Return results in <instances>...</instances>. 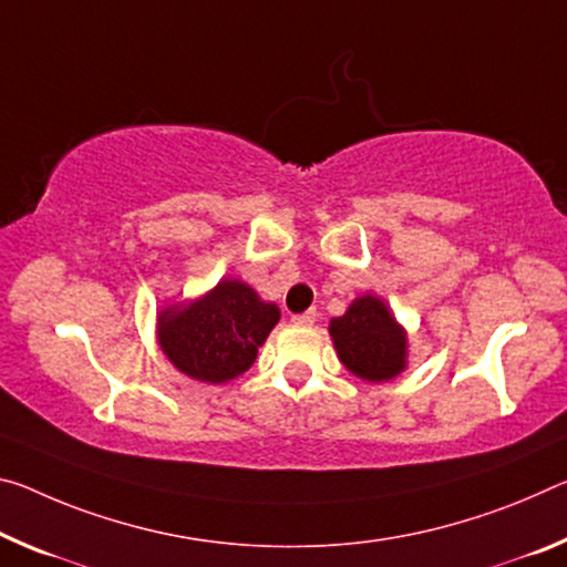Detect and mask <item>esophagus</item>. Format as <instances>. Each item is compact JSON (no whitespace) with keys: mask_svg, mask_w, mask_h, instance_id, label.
Listing matches in <instances>:
<instances>
[{"mask_svg":"<svg viewBox=\"0 0 567 567\" xmlns=\"http://www.w3.org/2000/svg\"><path fill=\"white\" fill-rule=\"evenodd\" d=\"M318 318L316 310H305V312H298V316H292V322L295 326H312Z\"/></svg>","mask_w":567,"mask_h":567,"instance_id":"obj_1","label":"esophagus"}]
</instances>
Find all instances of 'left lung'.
<instances>
[{"instance_id": "1", "label": "left lung", "mask_w": 567, "mask_h": 567, "mask_svg": "<svg viewBox=\"0 0 567 567\" xmlns=\"http://www.w3.org/2000/svg\"><path fill=\"white\" fill-rule=\"evenodd\" d=\"M330 338L340 363L363 381H391L406 368V330L371 292L350 302L346 316L330 320Z\"/></svg>"}]
</instances>
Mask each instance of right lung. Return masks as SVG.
<instances>
[{
	"label": "right lung",
	"mask_w": 567,
	"mask_h": 567,
	"mask_svg": "<svg viewBox=\"0 0 567 567\" xmlns=\"http://www.w3.org/2000/svg\"><path fill=\"white\" fill-rule=\"evenodd\" d=\"M280 320V308L265 302L235 277L221 280L194 302L158 312L156 336L166 358L188 379L224 383L255 363L257 348Z\"/></svg>",
	"instance_id": "obj_1"
}]
</instances>
